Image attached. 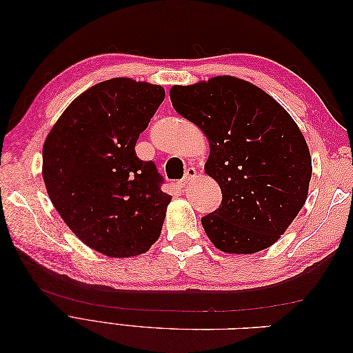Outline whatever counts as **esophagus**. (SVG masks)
<instances>
[{
  "label": "esophagus",
  "instance_id": "obj_1",
  "mask_svg": "<svg viewBox=\"0 0 353 353\" xmlns=\"http://www.w3.org/2000/svg\"><path fill=\"white\" fill-rule=\"evenodd\" d=\"M196 176H197V175H196V169H194V168H188V169H187V172H185V175H184V178L181 179L179 187H181V188H184V187H185L187 184H190L191 181H193Z\"/></svg>",
  "mask_w": 353,
  "mask_h": 353
}]
</instances>
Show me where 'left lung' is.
<instances>
[{
	"label": "left lung",
	"mask_w": 353,
	"mask_h": 353,
	"mask_svg": "<svg viewBox=\"0 0 353 353\" xmlns=\"http://www.w3.org/2000/svg\"><path fill=\"white\" fill-rule=\"evenodd\" d=\"M174 109L208 137L205 172L222 191L201 218L216 249L252 254L279 240L303 208L312 160L302 131L280 103L230 74L174 85Z\"/></svg>",
	"instance_id": "8db88e82"
}]
</instances>
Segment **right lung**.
Wrapping results in <instances>:
<instances>
[{
  "mask_svg": "<svg viewBox=\"0 0 353 353\" xmlns=\"http://www.w3.org/2000/svg\"><path fill=\"white\" fill-rule=\"evenodd\" d=\"M163 100L160 85L100 82L68 105L42 147L52 206L82 243L110 258L143 254L160 237L172 197L135 144Z\"/></svg>",
  "mask_w": 353,
  "mask_h": 353,
  "instance_id": "add662e5",
  "label": "right lung"
}]
</instances>
